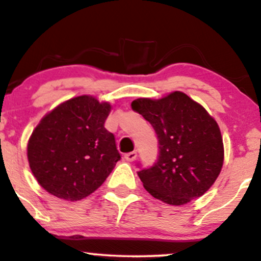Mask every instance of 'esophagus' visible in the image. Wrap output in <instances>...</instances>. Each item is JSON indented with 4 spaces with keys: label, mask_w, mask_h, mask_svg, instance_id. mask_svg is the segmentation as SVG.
<instances>
[{
    "label": "esophagus",
    "mask_w": 261,
    "mask_h": 261,
    "mask_svg": "<svg viewBox=\"0 0 261 261\" xmlns=\"http://www.w3.org/2000/svg\"><path fill=\"white\" fill-rule=\"evenodd\" d=\"M137 157V152L136 151H133V152H128V153H125L124 154V158L126 160L127 162H133L136 160Z\"/></svg>",
    "instance_id": "1"
}]
</instances>
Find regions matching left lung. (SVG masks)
<instances>
[{"label": "left lung", "instance_id": "obj_1", "mask_svg": "<svg viewBox=\"0 0 261 261\" xmlns=\"http://www.w3.org/2000/svg\"><path fill=\"white\" fill-rule=\"evenodd\" d=\"M131 108L152 125L158 137L157 162L137 172L146 190L175 206L202 196L223 164V142L216 120L182 92L161 99L139 98Z\"/></svg>", "mask_w": 261, "mask_h": 261}]
</instances>
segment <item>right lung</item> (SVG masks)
Masks as SVG:
<instances>
[{"mask_svg":"<svg viewBox=\"0 0 261 261\" xmlns=\"http://www.w3.org/2000/svg\"><path fill=\"white\" fill-rule=\"evenodd\" d=\"M112 106L91 95L61 103L41 119L28 142L32 173L47 193L70 201L91 195L121 155L104 127Z\"/></svg>","mask_w":261,"mask_h":261,"instance_id":"obj_1","label":"right lung"}]
</instances>
